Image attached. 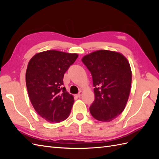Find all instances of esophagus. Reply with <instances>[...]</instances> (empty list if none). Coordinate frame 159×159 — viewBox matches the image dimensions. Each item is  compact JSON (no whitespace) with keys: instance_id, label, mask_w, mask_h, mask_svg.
Segmentation results:
<instances>
[{"instance_id":"1","label":"esophagus","mask_w":159,"mask_h":159,"mask_svg":"<svg viewBox=\"0 0 159 159\" xmlns=\"http://www.w3.org/2000/svg\"><path fill=\"white\" fill-rule=\"evenodd\" d=\"M82 94H83V92H82V91H80V92H79V93H78L76 96H77L78 97H79V98H80V96H82Z\"/></svg>"}]
</instances>
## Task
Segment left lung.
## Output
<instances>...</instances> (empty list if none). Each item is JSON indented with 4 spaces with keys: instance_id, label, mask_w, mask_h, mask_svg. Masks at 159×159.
I'll return each instance as SVG.
<instances>
[{
    "instance_id": "left-lung-1",
    "label": "left lung",
    "mask_w": 159,
    "mask_h": 159,
    "mask_svg": "<svg viewBox=\"0 0 159 159\" xmlns=\"http://www.w3.org/2000/svg\"><path fill=\"white\" fill-rule=\"evenodd\" d=\"M83 63L92 74L95 100L89 107L98 121H110L124 111L129 96L132 72L121 54L100 50L83 57Z\"/></svg>"
}]
</instances>
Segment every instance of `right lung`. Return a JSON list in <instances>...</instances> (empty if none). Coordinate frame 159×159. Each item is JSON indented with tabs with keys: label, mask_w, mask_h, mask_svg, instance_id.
<instances>
[{
	"label": "right lung",
	"mask_w": 159,
	"mask_h": 159,
	"mask_svg": "<svg viewBox=\"0 0 159 159\" xmlns=\"http://www.w3.org/2000/svg\"><path fill=\"white\" fill-rule=\"evenodd\" d=\"M77 54L47 50L29 61L26 84L36 112L47 121L58 123L70 116L74 97L66 92L64 74L77 59Z\"/></svg>",
	"instance_id": "obj_1"
}]
</instances>
